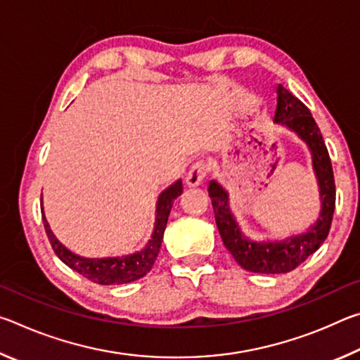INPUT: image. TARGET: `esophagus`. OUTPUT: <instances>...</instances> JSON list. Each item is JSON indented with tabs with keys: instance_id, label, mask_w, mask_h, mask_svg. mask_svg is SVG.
<instances>
[{
	"instance_id": "esophagus-1",
	"label": "esophagus",
	"mask_w": 360,
	"mask_h": 360,
	"mask_svg": "<svg viewBox=\"0 0 360 360\" xmlns=\"http://www.w3.org/2000/svg\"><path fill=\"white\" fill-rule=\"evenodd\" d=\"M206 174H208V165H206V162L205 160L195 162L186 176V184L188 187H197L202 184V181L206 178Z\"/></svg>"
}]
</instances>
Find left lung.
Masks as SVG:
<instances>
[{
  "mask_svg": "<svg viewBox=\"0 0 360 360\" xmlns=\"http://www.w3.org/2000/svg\"><path fill=\"white\" fill-rule=\"evenodd\" d=\"M275 120L297 131L298 136L304 139L311 149L313 167L321 188L322 210L318 222L308 230V233L294 236V238L283 243L249 241L241 235L233 216L230 214L227 205L229 197L224 188L214 181H211L208 187L216 224L225 248L245 270L265 273V275H276V273L295 270L302 262L318 251L322 243L326 241L328 231H330L335 211V193H337L330 155H328L327 146L322 139L318 124H316L309 109L281 84L278 85Z\"/></svg>",
  "mask_w": 360,
  "mask_h": 360,
  "instance_id": "left-lung-1",
  "label": "left lung"
}]
</instances>
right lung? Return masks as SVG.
Listing matches in <instances>:
<instances>
[{"label": "right lung", "mask_w": 360, "mask_h": 360, "mask_svg": "<svg viewBox=\"0 0 360 360\" xmlns=\"http://www.w3.org/2000/svg\"><path fill=\"white\" fill-rule=\"evenodd\" d=\"M182 193V182L178 181L172 187H168L165 192L160 195L157 203V219H155V229L154 235L149 245L146 246L143 251H139L133 255H127L122 259H84L79 255L70 252L60 241L53 236L51 227L46 221L44 214H42V222H44V229L47 233V238L51 241V246L53 252L58 255V259L63 264L68 265L72 270L81 273L84 278L90 279V281L98 284H125L136 281V279L143 278L148 273L154 262L157 259V254L160 251L163 233H165V227L168 222L169 211L174 198H178Z\"/></svg>", "instance_id": "1"}]
</instances>
